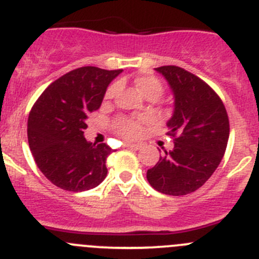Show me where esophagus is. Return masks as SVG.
<instances>
[{
	"label": "esophagus",
	"mask_w": 259,
	"mask_h": 259,
	"mask_svg": "<svg viewBox=\"0 0 259 259\" xmlns=\"http://www.w3.org/2000/svg\"><path fill=\"white\" fill-rule=\"evenodd\" d=\"M125 147L129 148V149L138 150V149H140V147H142V145H139V144H133V143H126V144H125Z\"/></svg>",
	"instance_id": "34e87169"
}]
</instances>
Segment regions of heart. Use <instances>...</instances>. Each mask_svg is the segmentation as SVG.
<instances>
[{
  "label": "heart",
  "instance_id": "1",
  "mask_svg": "<svg viewBox=\"0 0 259 259\" xmlns=\"http://www.w3.org/2000/svg\"><path fill=\"white\" fill-rule=\"evenodd\" d=\"M135 87H137L138 91L140 92L142 96H144L145 99H154L157 100L158 97L162 95L163 92V86L160 83V81L158 78L153 76H139L134 79ZM117 92V86L116 84H112L111 87H109L106 92V99H112V97L116 95ZM148 119H129V117H121L116 121L115 124V129L119 132V134L121 137L126 138V139H137L138 137H140L143 132V124L147 122Z\"/></svg>",
  "mask_w": 259,
  "mask_h": 259
}]
</instances>
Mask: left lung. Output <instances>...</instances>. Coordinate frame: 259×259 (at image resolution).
<instances>
[{
  "mask_svg": "<svg viewBox=\"0 0 259 259\" xmlns=\"http://www.w3.org/2000/svg\"><path fill=\"white\" fill-rule=\"evenodd\" d=\"M173 95V112L167 135L175 147L148 169L154 190L181 196L196 191L220 164L229 139V119L220 97L195 74L176 66L154 68Z\"/></svg>",
  "mask_w": 259,
  "mask_h": 259,
  "instance_id": "1",
  "label": "left lung"
}]
</instances>
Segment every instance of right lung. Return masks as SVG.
I'll list each match as a JSON object with an SVG mask.
<instances>
[{
  "label": "right lung",
  "mask_w": 259,
  "mask_h": 259,
  "mask_svg": "<svg viewBox=\"0 0 259 259\" xmlns=\"http://www.w3.org/2000/svg\"><path fill=\"white\" fill-rule=\"evenodd\" d=\"M122 69L82 67L53 82L41 94L27 120L29 147L42 175L73 192L91 190L107 175L105 143L84 138L87 119L100 109L109 84Z\"/></svg>",
  "instance_id": "1"
}]
</instances>
